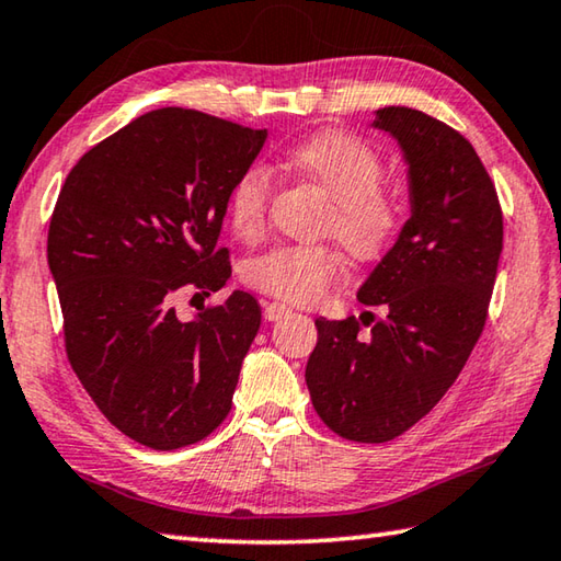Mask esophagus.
<instances>
[{"label": "esophagus", "instance_id": "esophagus-1", "mask_svg": "<svg viewBox=\"0 0 561 561\" xmlns=\"http://www.w3.org/2000/svg\"><path fill=\"white\" fill-rule=\"evenodd\" d=\"M264 319L267 321H279L282 316H287V313H291V307H287V304H282V301H264Z\"/></svg>", "mask_w": 561, "mask_h": 561}]
</instances>
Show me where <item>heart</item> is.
<instances>
[{
	"instance_id": "b5f03b06",
	"label": "heart",
	"mask_w": 561,
	"mask_h": 561,
	"mask_svg": "<svg viewBox=\"0 0 561 561\" xmlns=\"http://www.w3.org/2000/svg\"><path fill=\"white\" fill-rule=\"evenodd\" d=\"M282 169L329 198L321 232L333 236L351 257L380 260L394 245L404 226V203L394 191L380 186L385 164L363 139L339 129H323L291 145ZM272 176L267 169L248 167L232 181L226 213L232 232L254 240L267 222ZM341 272V254L331 245H279L252 257L242 279L252 289L289 304H313Z\"/></svg>"
}]
</instances>
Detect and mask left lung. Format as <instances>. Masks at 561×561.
<instances>
[{"label": "left lung", "mask_w": 561, "mask_h": 561, "mask_svg": "<svg viewBox=\"0 0 561 561\" xmlns=\"http://www.w3.org/2000/svg\"><path fill=\"white\" fill-rule=\"evenodd\" d=\"M375 127L410 164L412 218L363 284L358 301L385 316L316 319L307 385L321 422L343 439L382 444L434 410L483 333L503 210L461 131L412 107L378 110Z\"/></svg>", "instance_id": "8db88e82"}]
</instances>
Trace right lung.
<instances>
[{
  "label": "right lung",
  "instance_id": "1",
  "mask_svg": "<svg viewBox=\"0 0 561 561\" xmlns=\"http://www.w3.org/2000/svg\"><path fill=\"white\" fill-rule=\"evenodd\" d=\"M264 139L198 110H151L80 157L58 193L48 267L68 363L107 422L149 449L206 439L230 412L257 299L232 291L191 321L171 301L226 287L228 191Z\"/></svg>",
  "mask_w": 561,
  "mask_h": 561
}]
</instances>
